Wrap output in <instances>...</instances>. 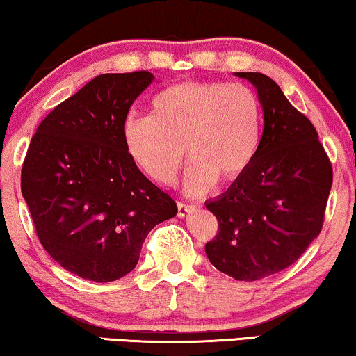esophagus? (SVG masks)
Listing matches in <instances>:
<instances>
[{"mask_svg":"<svg viewBox=\"0 0 356 356\" xmlns=\"http://www.w3.org/2000/svg\"><path fill=\"white\" fill-rule=\"evenodd\" d=\"M194 210V207L193 205H189V204H184V202H178V216H186L189 212H193Z\"/></svg>","mask_w":356,"mask_h":356,"instance_id":"obj_1","label":"esophagus"}]
</instances>
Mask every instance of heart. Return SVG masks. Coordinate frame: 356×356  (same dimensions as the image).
I'll return each instance as SVG.
<instances>
[{"mask_svg": "<svg viewBox=\"0 0 356 356\" xmlns=\"http://www.w3.org/2000/svg\"><path fill=\"white\" fill-rule=\"evenodd\" d=\"M122 138L128 156L152 181L175 183L191 159L186 189L199 194L238 179L250 167L260 143V104L241 83L183 81L151 101V114L125 117Z\"/></svg>", "mask_w": 356, "mask_h": 356, "instance_id": "heart-1", "label": "heart"}]
</instances>
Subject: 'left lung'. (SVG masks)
Masks as SVG:
<instances>
[{"label":"left lung","instance_id":"obj_1","mask_svg":"<svg viewBox=\"0 0 356 356\" xmlns=\"http://www.w3.org/2000/svg\"><path fill=\"white\" fill-rule=\"evenodd\" d=\"M255 86L264 109L255 159L220 197L205 202L218 234L210 264L238 281H257L300 259L323 228L332 165L312 122L259 72H236Z\"/></svg>","mask_w":356,"mask_h":356}]
</instances>
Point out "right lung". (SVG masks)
Masks as SVG:
<instances>
[{
    "mask_svg": "<svg viewBox=\"0 0 356 356\" xmlns=\"http://www.w3.org/2000/svg\"><path fill=\"white\" fill-rule=\"evenodd\" d=\"M151 72L102 74L40 123L20 189L44 250L67 271L95 282L136 266L154 226L177 215L170 195L128 156L122 125Z\"/></svg>",
    "mask_w": 356,
    "mask_h": 356,
    "instance_id": "add662e5",
    "label": "right lung"
}]
</instances>
